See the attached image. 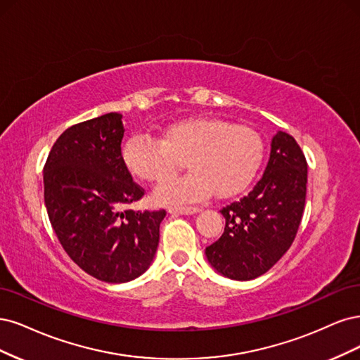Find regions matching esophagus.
<instances>
[{"mask_svg": "<svg viewBox=\"0 0 360 360\" xmlns=\"http://www.w3.org/2000/svg\"><path fill=\"white\" fill-rule=\"evenodd\" d=\"M170 214H182V215H193L199 212V207L195 206H178V207H170Z\"/></svg>", "mask_w": 360, "mask_h": 360, "instance_id": "esophagus-1", "label": "esophagus"}]
</instances>
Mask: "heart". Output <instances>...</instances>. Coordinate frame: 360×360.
Instances as JSON below:
<instances>
[{
  "mask_svg": "<svg viewBox=\"0 0 360 360\" xmlns=\"http://www.w3.org/2000/svg\"><path fill=\"white\" fill-rule=\"evenodd\" d=\"M262 158L263 141L256 130L218 118H182L165 127L161 141L137 133L121 148L124 167L143 182L165 179L184 160L190 173L157 187L153 199L158 205L195 200L211 191L233 195L256 176Z\"/></svg>",
  "mask_w": 360,
  "mask_h": 360,
  "instance_id": "obj_1",
  "label": "heart"
}]
</instances>
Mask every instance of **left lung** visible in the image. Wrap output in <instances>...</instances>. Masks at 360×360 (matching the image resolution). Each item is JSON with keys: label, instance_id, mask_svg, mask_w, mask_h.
Instances as JSON below:
<instances>
[{"label": "left lung", "instance_id": "left-lung-1", "mask_svg": "<svg viewBox=\"0 0 360 360\" xmlns=\"http://www.w3.org/2000/svg\"><path fill=\"white\" fill-rule=\"evenodd\" d=\"M307 160L295 139L278 131L262 179L247 195L223 207L224 233L206 247L212 268L230 280H254L292 245L307 197Z\"/></svg>", "mask_w": 360, "mask_h": 360}]
</instances>
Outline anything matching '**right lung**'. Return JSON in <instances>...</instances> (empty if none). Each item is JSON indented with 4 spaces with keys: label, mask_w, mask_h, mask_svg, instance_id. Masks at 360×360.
<instances>
[{
    "label": "right lung",
    "mask_w": 360,
    "mask_h": 360,
    "mask_svg": "<svg viewBox=\"0 0 360 360\" xmlns=\"http://www.w3.org/2000/svg\"><path fill=\"white\" fill-rule=\"evenodd\" d=\"M122 115L67 129L43 170L44 205L70 259L104 283H129L153 263L166 211L125 210L143 188L121 161Z\"/></svg>",
    "instance_id": "right-lung-1"
}]
</instances>
